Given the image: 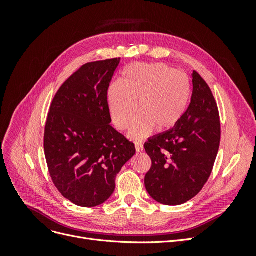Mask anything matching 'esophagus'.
I'll return each instance as SVG.
<instances>
[{"label": "esophagus", "instance_id": "esophagus-1", "mask_svg": "<svg viewBox=\"0 0 256 256\" xmlns=\"http://www.w3.org/2000/svg\"><path fill=\"white\" fill-rule=\"evenodd\" d=\"M134 146H136V152H142L144 150V146L142 143H138V142H136L134 143Z\"/></svg>", "mask_w": 256, "mask_h": 256}]
</instances>
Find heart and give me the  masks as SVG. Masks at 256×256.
<instances>
[{"label":"heart","instance_id":"b5f03b06","mask_svg":"<svg viewBox=\"0 0 256 256\" xmlns=\"http://www.w3.org/2000/svg\"><path fill=\"white\" fill-rule=\"evenodd\" d=\"M189 79L166 64H136L128 67L122 82H113L108 102L115 127L127 130L136 125L130 136L141 140L154 128L164 132L174 128L187 110L190 99ZM138 106H136V104Z\"/></svg>","mask_w":256,"mask_h":256}]
</instances>
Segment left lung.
<instances>
[{
  "instance_id": "left-lung-1",
  "label": "left lung",
  "mask_w": 256,
  "mask_h": 256,
  "mask_svg": "<svg viewBox=\"0 0 256 256\" xmlns=\"http://www.w3.org/2000/svg\"><path fill=\"white\" fill-rule=\"evenodd\" d=\"M192 78L191 102L180 122L144 144L152 159L145 188L164 205H180L194 198L210 176L219 150L218 106L200 74L194 70Z\"/></svg>"
}]
</instances>
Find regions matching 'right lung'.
Listing matches in <instances>:
<instances>
[{
	"mask_svg": "<svg viewBox=\"0 0 256 256\" xmlns=\"http://www.w3.org/2000/svg\"><path fill=\"white\" fill-rule=\"evenodd\" d=\"M120 60L76 69L54 96L46 122L51 180L62 196L81 207L104 203L114 192L116 175L136 154L134 144L110 125L108 90Z\"/></svg>",
	"mask_w": 256,
	"mask_h": 256,
	"instance_id": "1",
	"label": "right lung"
}]
</instances>
